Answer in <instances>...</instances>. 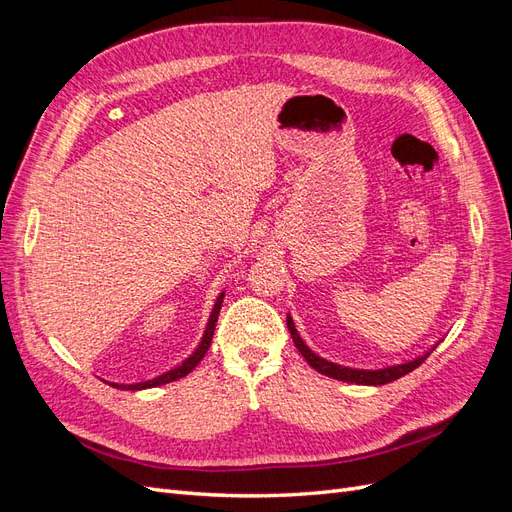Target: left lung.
I'll use <instances>...</instances> for the list:
<instances>
[{
	"mask_svg": "<svg viewBox=\"0 0 512 512\" xmlns=\"http://www.w3.org/2000/svg\"><path fill=\"white\" fill-rule=\"evenodd\" d=\"M286 324H288V331L292 335V342L294 346H297V350L303 354V359L312 365L318 374H324L329 378H335V380H342V382H350V384H367V386H380V384H389L401 376L410 374L412 369H416L418 365H421L427 356L433 352V346L431 350H427L425 354L416 356V359L408 361V363H399V365H389V367H382V369H354V367H344V365H337L333 361H327L322 359V356H318L316 352H312L307 348V344L301 339L299 331L294 329V322L292 318L288 316L286 318Z\"/></svg>",
	"mask_w": 512,
	"mask_h": 512,
	"instance_id": "8db88e82",
	"label": "left lung"
}]
</instances>
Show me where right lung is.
I'll return each instance as SVG.
<instances>
[{
  "label": "right lung",
  "instance_id": "add662e5",
  "mask_svg": "<svg viewBox=\"0 0 512 512\" xmlns=\"http://www.w3.org/2000/svg\"><path fill=\"white\" fill-rule=\"evenodd\" d=\"M222 301H224V292H220L218 301H215V305H213V312H211L209 322H207V327H205V335H203V339H200L198 348H196L181 365H177V367H173V369H168V371H164L162 376H156V378L145 380V382H134V384L108 382V384L117 386V389H123V391H143V389H153V386H162V384H168V382H173V380H179V378H183V376H188L190 371H192L200 361H203V356L207 354V350H209V346H211L213 331H215V322H218L220 309H222Z\"/></svg>",
  "mask_w": 512,
  "mask_h": 512
}]
</instances>
